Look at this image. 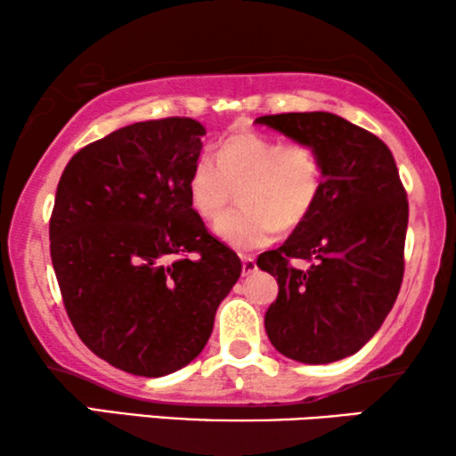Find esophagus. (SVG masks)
<instances>
[{
    "label": "esophagus",
    "mask_w": 456,
    "mask_h": 456,
    "mask_svg": "<svg viewBox=\"0 0 456 456\" xmlns=\"http://www.w3.org/2000/svg\"><path fill=\"white\" fill-rule=\"evenodd\" d=\"M255 270H257V264H255V259L247 257V255H242V276H251Z\"/></svg>",
    "instance_id": "1"
}]
</instances>
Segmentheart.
I'll return each instance as SVG.
<instances>
[{
	"label": "heart",
	"mask_w": 456,
	"mask_h": 456,
	"mask_svg": "<svg viewBox=\"0 0 456 456\" xmlns=\"http://www.w3.org/2000/svg\"><path fill=\"white\" fill-rule=\"evenodd\" d=\"M322 189L323 161L314 142L261 133L228 136L216 155H199L189 174L191 203L205 220H217L240 192L242 208L216 224L217 236L239 251L267 245L278 228L301 226Z\"/></svg>",
	"instance_id": "1"
}]
</instances>
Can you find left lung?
<instances>
[{"instance_id": "8db88e82", "label": "left lung", "mask_w": 456, "mask_h": 456, "mask_svg": "<svg viewBox=\"0 0 456 456\" xmlns=\"http://www.w3.org/2000/svg\"><path fill=\"white\" fill-rule=\"evenodd\" d=\"M259 124L309 141L323 161L315 209L257 265L278 280L265 332L284 357L332 363L378 332L404 276L409 201L382 139L328 111L273 114ZM297 258L312 265L301 271Z\"/></svg>"}]
</instances>
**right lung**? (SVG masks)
<instances>
[{"label": "right lung", "mask_w": 456, "mask_h": 456, "mask_svg": "<svg viewBox=\"0 0 456 456\" xmlns=\"http://www.w3.org/2000/svg\"><path fill=\"white\" fill-rule=\"evenodd\" d=\"M203 134L178 116L118 128L74 153L55 191L49 251L66 314L99 359L134 376L189 365L242 272L192 209Z\"/></svg>", "instance_id": "obj_1"}]
</instances>
